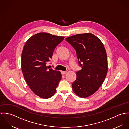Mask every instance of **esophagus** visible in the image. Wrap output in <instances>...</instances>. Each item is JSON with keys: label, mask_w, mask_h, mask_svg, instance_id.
I'll return each instance as SVG.
<instances>
[{"label": "esophagus", "mask_w": 129, "mask_h": 129, "mask_svg": "<svg viewBox=\"0 0 129 129\" xmlns=\"http://www.w3.org/2000/svg\"><path fill=\"white\" fill-rule=\"evenodd\" d=\"M61 73L62 74H67V72H66V71H61Z\"/></svg>", "instance_id": "esophagus-1"}]
</instances>
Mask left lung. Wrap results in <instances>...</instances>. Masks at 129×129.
Returning a JSON list of instances; mask_svg holds the SVG:
<instances>
[{"label": "left lung", "mask_w": 129, "mask_h": 129, "mask_svg": "<svg viewBox=\"0 0 129 129\" xmlns=\"http://www.w3.org/2000/svg\"><path fill=\"white\" fill-rule=\"evenodd\" d=\"M66 40L75 50L78 64L82 68L76 72L73 90L79 97H88L98 90L107 75L106 50L100 40L90 33L78 34Z\"/></svg>", "instance_id": "left-lung-1"}]
</instances>
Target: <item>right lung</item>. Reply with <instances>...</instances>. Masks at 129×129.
<instances>
[{"instance_id": "right-lung-1", "label": "right lung", "mask_w": 129, "mask_h": 129, "mask_svg": "<svg viewBox=\"0 0 129 129\" xmlns=\"http://www.w3.org/2000/svg\"><path fill=\"white\" fill-rule=\"evenodd\" d=\"M64 38L48 33H38L30 37L24 46L21 56L23 76L31 90L41 98L52 97L61 79L59 71L50 69L46 64L52 58L55 47Z\"/></svg>"}]
</instances>
